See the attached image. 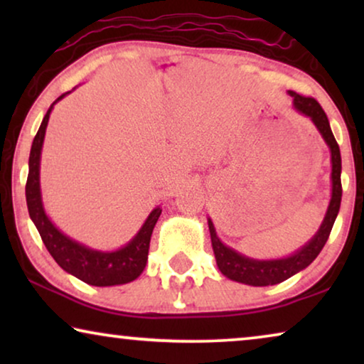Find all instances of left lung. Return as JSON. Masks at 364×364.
<instances>
[{"label": "left lung", "mask_w": 364, "mask_h": 364, "mask_svg": "<svg viewBox=\"0 0 364 364\" xmlns=\"http://www.w3.org/2000/svg\"><path fill=\"white\" fill-rule=\"evenodd\" d=\"M293 97V107L303 116L310 117L315 127L320 131L321 137L325 139L326 146L330 147L331 152V200L328 205L326 215L323 218L321 227L318 228L315 237L311 238L306 245H303L300 250H296L293 255L287 258H277V260H255V258H248L242 253L233 250V248L223 245L220 238L217 237L215 227L210 218H208V230H210L212 248L215 253L217 267L223 275L230 278L233 282L245 283L252 287H268L277 285V283L285 282L287 278L301 272L318 257L321 248L330 237L333 223L336 220L338 212H340L341 203V154L340 147L335 136H333L330 122L325 111H323L316 99L301 96L295 91H288Z\"/></svg>", "instance_id": "1"}]
</instances>
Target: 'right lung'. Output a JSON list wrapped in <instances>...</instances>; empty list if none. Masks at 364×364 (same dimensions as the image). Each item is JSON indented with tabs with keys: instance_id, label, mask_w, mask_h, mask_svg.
<instances>
[{
	"instance_id": "add662e5",
	"label": "right lung",
	"mask_w": 364,
	"mask_h": 364,
	"mask_svg": "<svg viewBox=\"0 0 364 364\" xmlns=\"http://www.w3.org/2000/svg\"><path fill=\"white\" fill-rule=\"evenodd\" d=\"M64 92L48 109L41 126L36 136H34L31 152H29V172L26 181V203L31 220L36 225L39 235H41L48 252L56 260L63 270L71 273L79 280L94 287H114L124 285L141 275L146 268L149 243H151L152 230L161 217L162 208L156 207L149 213L147 220L144 222L137 235L127 243L126 247L114 252L92 250L82 243L64 235L61 230L54 227L49 220L43 207L41 187H39V162H41V151L46 134L49 114H51L54 104L66 96Z\"/></svg>"
}]
</instances>
